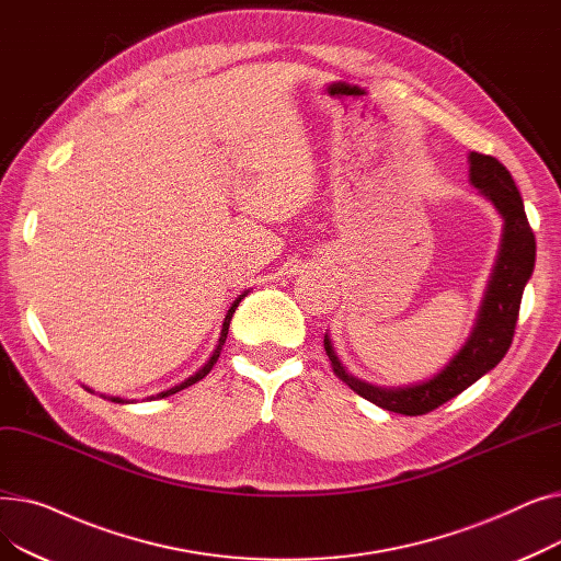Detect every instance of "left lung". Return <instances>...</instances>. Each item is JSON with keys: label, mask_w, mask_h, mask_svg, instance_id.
<instances>
[{"label": "left lung", "mask_w": 561, "mask_h": 561, "mask_svg": "<svg viewBox=\"0 0 561 561\" xmlns=\"http://www.w3.org/2000/svg\"><path fill=\"white\" fill-rule=\"evenodd\" d=\"M468 182L480 191L486 202H491L497 216L503 218V233H500L497 252L473 328H470L466 341L450 357V362L432 377L414 381V385L379 387L352 375L343 366L330 332H325V350L334 373L352 391L381 409L396 411V414H427V411L466 391L470 385H476L482 375H486L503 362L514 339L523 290L535 273V233L529 229L523 197L510 170L493 157L470 152Z\"/></svg>", "instance_id": "left-lung-1"}]
</instances>
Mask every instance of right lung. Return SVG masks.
I'll return each mask as SVG.
<instances>
[{
  "label": "right lung",
  "instance_id": "obj_1",
  "mask_svg": "<svg viewBox=\"0 0 561 561\" xmlns=\"http://www.w3.org/2000/svg\"><path fill=\"white\" fill-rule=\"evenodd\" d=\"M250 290H243L239 298H236L233 302H231V307H229V311L225 313V320H222V330H220V336H218V341H216V347H214V352L209 355V359H206L191 377H186L184 381H180V385H174L172 389H165V391H161V393H157V396H150L147 400H159V398H168V396H172V393H176V391H182V389H188L191 385H195V381H199L202 377H206L209 375V370L214 368V364L218 362V357H220V350H222V345H225V339H227V332H229V322H231V316H233V311H236V307L241 305V300L248 296ZM85 391H91L93 393V389H88V387H83ZM102 398H106V400H111V402H117V404H125V402H136V400H125V398H117V396H104L102 393Z\"/></svg>",
  "mask_w": 561,
  "mask_h": 561
}]
</instances>
